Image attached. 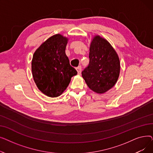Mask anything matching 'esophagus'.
<instances>
[{
    "label": "esophagus",
    "mask_w": 153,
    "mask_h": 153,
    "mask_svg": "<svg viewBox=\"0 0 153 153\" xmlns=\"http://www.w3.org/2000/svg\"><path fill=\"white\" fill-rule=\"evenodd\" d=\"M76 70H77V71L78 74H81V70H82V67H81V66H78L77 68H76Z\"/></svg>",
    "instance_id": "esophagus-1"
}]
</instances>
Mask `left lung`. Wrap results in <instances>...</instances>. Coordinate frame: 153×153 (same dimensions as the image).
<instances>
[{"label":"left lung","instance_id":"left-lung-1","mask_svg":"<svg viewBox=\"0 0 153 153\" xmlns=\"http://www.w3.org/2000/svg\"><path fill=\"white\" fill-rule=\"evenodd\" d=\"M89 50V64L82 76L92 91L103 94L111 89L118 79V56L107 40L99 35L93 38Z\"/></svg>","mask_w":153,"mask_h":153}]
</instances>
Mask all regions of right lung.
<instances>
[{
	"mask_svg": "<svg viewBox=\"0 0 153 153\" xmlns=\"http://www.w3.org/2000/svg\"><path fill=\"white\" fill-rule=\"evenodd\" d=\"M68 42V38L54 35L40 45L33 56L31 71L34 81L38 89L48 97L61 95L71 77L77 74L65 53Z\"/></svg>",
	"mask_w": 153,
	"mask_h": 153,
	"instance_id": "1",
	"label": "right lung"
}]
</instances>
